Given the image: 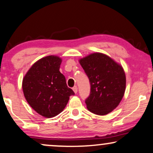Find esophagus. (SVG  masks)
<instances>
[{"label": "esophagus", "instance_id": "esophagus-1", "mask_svg": "<svg viewBox=\"0 0 153 153\" xmlns=\"http://www.w3.org/2000/svg\"><path fill=\"white\" fill-rule=\"evenodd\" d=\"M73 91L74 92L75 94L77 93V91H78V88H77L76 86H74V87H73Z\"/></svg>", "mask_w": 153, "mask_h": 153}]
</instances>
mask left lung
Returning a JSON list of instances; mask_svg holds the SVG:
<instances>
[{"label":"left lung","instance_id":"left-lung-1","mask_svg":"<svg viewBox=\"0 0 153 153\" xmlns=\"http://www.w3.org/2000/svg\"><path fill=\"white\" fill-rule=\"evenodd\" d=\"M91 85L85 100L88 110L100 116L119 104L126 90V74L121 66L105 54L94 53L79 60Z\"/></svg>","mask_w":153,"mask_h":153}]
</instances>
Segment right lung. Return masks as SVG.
Returning a JSON list of instances; mask_svg holds the SVG:
<instances>
[{
  "label": "right lung",
  "mask_w": 153,
  "mask_h": 153,
  "mask_svg": "<svg viewBox=\"0 0 153 153\" xmlns=\"http://www.w3.org/2000/svg\"><path fill=\"white\" fill-rule=\"evenodd\" d=\"M62 59L50 55L35 62L22 80V90L27 103L41 116L51 118L65 109L74 92L69 88L59 71Z\"/></svg>",
  "instance_id": "1"
}]
</instances>
